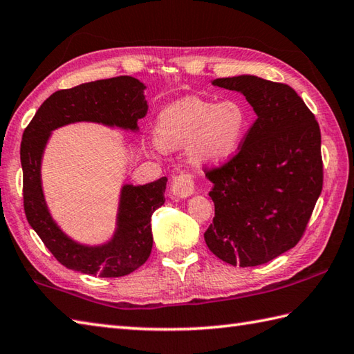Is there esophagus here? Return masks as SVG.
<instances>
[{
  "label": "esophagus",
  "instance_id": "34e87169",
  "mask_svg": "<svg viewBox=\"0 0 354 354\" xmlns=\"http://www.w3.org/2000/svg\"><path fill=\"white\" fill-rule=\"evenodd\" d=\"M171 194L178 198H186L194 194V178L189 172H180L171 185Z\"/></svg>",
  "mask_w": 354,
  "mask_h": 354
}]
</instances>
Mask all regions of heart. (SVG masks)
<instances>
[{"label": "heart", "instance_id": "b5f03b06", "mask_svg": "<svg viewBox=\"0 0 354 354\" xmlns=\"http://www.w3.org/2000/svg\"><path fill=\"white\" fill-rule=\"evenodd\" d=\"M249 129V111L238 99L215 102L186 96L158 113L154 127L157 145L177 149L186 145L197 167H220L234 158Z\"/></svg>", "mask_w": 354, "mask_h": 354}]
</instances>
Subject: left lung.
I'll use <instances>...</instances> for the list:
<instances>
[{
    "label": "left lung",
    "instance_id": "1",
    "mask_svg": "<svg viewBox=\"0 0 354 354\" xmlns=\"http://www.w3.org/2000/svg\"><path fill=\"white\" fill-rule=\"evenodd\" d=\"M212 85L241 93L257 120L234 158L205 171L215 205L205 241L225 263L266 264L297 246L321 196L319 125L286 84L241 75Z\"/></svg>",
    "mask_w": 354,
    "mask_h": 354
}]
</instances>
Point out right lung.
Here are the masks:
<instances>
[{
  "label": "right lung",
  "mask_w": 354,
  "mask_h": 354,
  "mask_svg": "<svg viewBox=\"0 0 354 354\" xmlns=\"http://www.w3.org/2000/svg\"><path fill=\"white\" fill-rule=\"evenodd\" d=\"M145 88L139 79L118 76L59 90L44 100L24 129L21 167L26 217L46 248L67 269L118 278L139 269L151 254V215L165 203L167 177L140 186H122L116 232L100 246H85L62 232L48 212L41 183L42 154L53 129L75 122H96L137 131V120L148 111Z\"/></svg>",
  "instance_id": "right-lung-1"
}]
</instances>
